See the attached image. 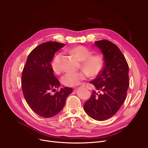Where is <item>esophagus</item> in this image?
<instances>
[{"label": "esophagus", "instance_id": "esophagus-1", "mask_svg": "<svg viewBox=\"0 0 148 148\" xmlns=\"http://www.w3.org/2000/svg\"><path fill=\"white\" fill-rule=\"evenodd\" d=\"M82 86H83V87H86V88H88V86L86 84H82ZM76 89V88H75Z\"/></svg>", "mask_w": 148, "mask_h": 148}]
</instances>
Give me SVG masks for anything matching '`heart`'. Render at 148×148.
<instances>
[{
	"mask_svg": "<svg viewBox=\"0 0 148 148\" xmlns=\"http://www.w3.org/2000/svg\"><path fill=\"white\" fill-rule=\"evenodd\" d=\"M69 51L81 62V66L85 71L79 72H68L61 78V82L65 86L74 87L79 85L85 80L88 74L91 77L98 75L104 66V58L101 54H91V51L84 46H76L69 50ZM62 53H58L53 58L51 66L53 73L59 74L63 70L61 60Z\"/></svg>",
	"mask_w": 148,
	"mask_h": 148,
	"instance_id": "b5f03b06",
	"label": "heart"
}]
</instances>
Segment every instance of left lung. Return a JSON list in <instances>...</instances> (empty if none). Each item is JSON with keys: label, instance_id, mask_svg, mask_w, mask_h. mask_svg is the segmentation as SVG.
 Wrapping results in <instances>:
<instances>
[{"label": "left lung", "instance_id": "obj_1", "mask_svg": "<svg viewBox=\"0 0 148 148\" xmlns=\"http://www.w3.org/2000/svg\"><path fill=\"white\" fill-rule=\"evenodd\" d=\"M102 51L104 65L97 77L90 83L95 87L84 103L86 113L103 121L114 115L125 101L129 87V67L118 47L107 40L95 42Z\"/></svg>", "mask_w": 148, "mask_h": 148}]
</instances>
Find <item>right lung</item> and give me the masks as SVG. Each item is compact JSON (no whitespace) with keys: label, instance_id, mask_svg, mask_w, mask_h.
Instances as JSON below:
<instances>
[{"label":"right lung","instance_id":"right-lung-1","mask_svg":"<svg viewBox=\"0 0 148 148\" xmlns=\"http://www.w3.org/2000/svg\"><path fill=\"white\" fill-rule=\"evenodd\" d=\"M65 45L55 41L39 45L29 54L23 69V95L31 109L43 118H51L59 113L73 92L71 88L65 87L54 95L51 94L59 87L60 83L53 74L50 62L55 52Z\"/></svg>","mask_w":148,"mask_h":148}]
</instances>
